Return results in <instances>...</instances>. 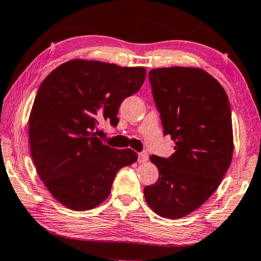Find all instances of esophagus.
Here are the masks:
<instances>
[{
	"label": "esophagus",
	"instance_id": "esophagus-1",
	"mask_svg": "<svg viewBox=\"0 0 261 261\" xmlns=\"http://www.w3.org/2000/svg\"><path fill=\"white\" fill-rule=\"evenodd\" d=\"M147 160H148V154H147L146 152H141V153H139V155H138V161H139L140 163L146 162Z\"/></svg>",
	"mask_w": 261,
	"mask_h": 261
}]
</instances>
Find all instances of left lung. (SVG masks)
<instances>
[{
	"instance_id": "left-lung-1",
	"label": "left lung",
	"mask_w": 261,
	"mask_h": 261,
	"mask_svg": "<svg viewBox=\"0 0 261 261\" xmlns=\"http://www.w3.org/2000/svg\"><path fill=\"white\" fill-rule=\"evenodd\" d=\"M148 74L163 135H170L176 152L169 159L149 158L159 179L144 196L158 215L180 219L205 204L230 166V103L222 85L200 68L152 69Z\"/></svg>"
}]
</instances>
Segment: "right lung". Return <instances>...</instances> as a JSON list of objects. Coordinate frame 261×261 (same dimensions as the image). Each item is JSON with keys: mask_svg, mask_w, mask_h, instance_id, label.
Here are the masks:
<instances>
[{"mask_svg": "<svg viewBox=\"0 0 261 261\" xmlns=\"http://www.w3.org/2000/svg\"><path fill=\"white\" fill-rule=\"evenodd\" d=\"M144 67L70 60L43 79L31 109L29 138L39 177L62 205L88 211L107 199L115 175L135 163L130 148L98 137L100 121L117 124L122 101L139 91Z\"/></svg>", "mask_w": 261, "mask_h": 261, "instance_id": "1", "label": "right lung"}]
</instances>
